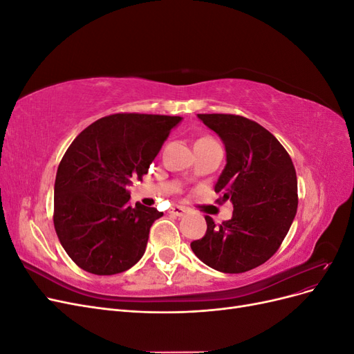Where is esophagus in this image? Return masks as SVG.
Listing matches in <instances>:
<instances>
[{"label":"esophagus","mask_w":354,"mask_h":354,"mask_svg":"<svg viewBox=\"0 0 354 354\" xmlns=\"http://www.w3.org/2000/svg\"><path fill=\"white\" fill-rule=\"evenodd\" d=\"M186 212H187V209H186L185 207H181V205H174V207H171V209H169V214H171V216H176V217L185 216Z\"/></svg>","instance_id":"obj_1"}]
</instances>
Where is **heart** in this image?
<instances>
[{"label": "heart", "mask_w": 354, "mask_h": 354, "mask_svg": "<svg viewBox=\"0 0 354 354\" xmlns=\"http://www.w3.org/2000/svg\"><path fill=\"white\" fill-rule=\"evenodd\" d=\"M205 140H212V138H208V137H203V138H201V140H198V142H205Z\"/></svg>", "instance_id": "b5f03b06"}]
</instances>
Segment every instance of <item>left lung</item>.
I'll list each match as a JSON object with an SVG mask.
<instances>
[{"label":"left lung","instance_id":"left-lung-1","mask_svg":"<svg viewBox=\"0 0 354 354\" xmlns=\"http://www.w3.org/2000/svg\"><path fill=\"white\" fill-rule=\"evenodd\" d=\"M226 149V167L214 190L233 203L230 220L190 243L192 251L211 269L243 273L266 263L279 248L298 207L297 174L291 158L264 127L248 118L198 113Z\"/></svg>","mask_w":354,"mask_h":354}]
</instances>
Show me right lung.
<instances>
[{
  "instance_id": "1",
  "label": "right lung",
  "mask_w": 354,
  "mask_h": 354,
  "mask_svg": "<svg viewBox=\"0 0 354 354\" xmlns=\"http://www.w3.org/2000/svg\"><path fill=\"white\" fill-rule=\"evenodd\" d=\"M183 118L115 113L93 122L63 155L55 183V229L73 263L116 274L142 259L156 208L130 203L171 130Z\"/></svg>"
}]
</instances>
